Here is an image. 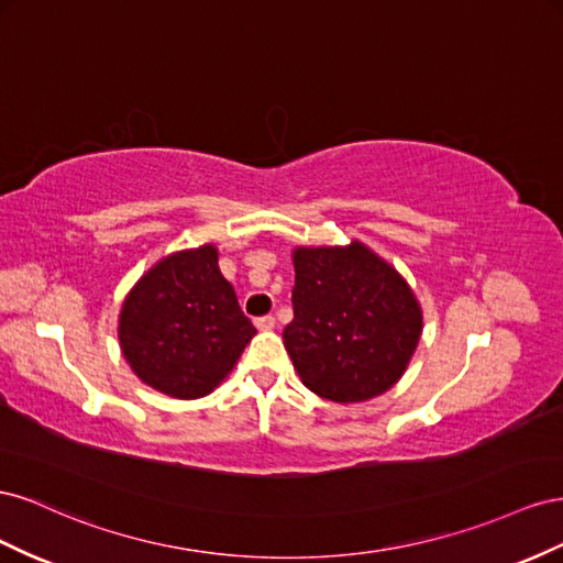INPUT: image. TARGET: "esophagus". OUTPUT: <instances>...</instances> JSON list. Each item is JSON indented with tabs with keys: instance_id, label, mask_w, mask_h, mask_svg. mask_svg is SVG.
I'll return each mask as SVG.
<instances>
[{
	"instance_id": "esophagus-1",
	"label": "esophagus",
	"mask_w": 563,
	"mask_h": 563,
	"mask_svg": "<svg viewBox=\"0 0 563 563\" xmlns=\"http://www.w3.org/2000/svg\"><path fill=\"white\" fill-rule=\"evenodd\" d=\"M254 325H256V330L268 332V330L276 328V318H273V316H260V318L254 320Z\"/></svg>"
}]
</instances>
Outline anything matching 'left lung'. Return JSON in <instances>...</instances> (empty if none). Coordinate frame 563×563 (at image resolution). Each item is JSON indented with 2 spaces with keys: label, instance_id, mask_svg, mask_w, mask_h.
<instances>
[{
  "label": "left lung",
  "instance_id": "left-lung-1",
  "mask_svg": "<svg viewBox=\"0 0 563 563\" xmlns=\"http://www.w3.org/2000/svg\"><path fill=\"white\" fill-rule=\"evenodd\" d=\"M292 323L283 342L301 382L334 404L391 389L420 342L408 283L361 243L295 252Z\"/></svg>",
  "mask_w": 563,
  "mask_h": 563
}]
</instances>
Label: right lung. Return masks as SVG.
<instances>
[{
  "mask_svg": "<svg viewBox=\"0 0 563 563\" xmlns=\"http://www.w3.org/2000/svg\"><path fill=\"white\" fill-rule=\"evenodd\" d=\"M254 332L212 245L155 264L120 313V344L132 371L148 387L186 400L210 394Z\"/></svg>",
  "mask_w": 563,
  "mask_h": 563,
  "instance_id": "right-lung-1",
  "label": "right lung"
}]
</instances>
